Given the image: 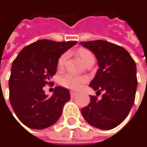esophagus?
I'll list each match as a JSON object with an SVG mask.
<instances>
[{"label": "esophagus", "instance_id": "34e87169", "mask_svg": "<svg viewBox=\"0 0 147 147\" xmlns=\"http://www.w3.org/2000/svg\"><path fill=\"white\" fill-rule=\"evenodd\" d=\"M76 95H77V92H75V91H70V96L71 97H74Z\"/></svg>", "mask_w": 147, "mask_h": 147}]
</instances>
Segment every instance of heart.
<instances>
[{
  "mask_svg": "<svg viewBox=\"0 0 147 147\" xmlns=\"http://www.w3.org/2000/svg\"><path fill=\"white\" fill-rule=\"evenodd\" d=\"M78 56L79 57V58L82 60V62L84 63L90 57H94L93 54L91 53V51H90L88 49L85 48H79L77 51ZM67 58V54L66 53H63L57 59V67L58 69H62L64 67V63ZM88 81V78L85 77H82V76H75V75H71V74H68L65 75L63 77H62L59 80V84L69 90H80Z\"/></svg>",
  "mask_w": 147,
  "mask_h": 147,
  "instance_id": "obj_1",
  "label": "heart"
}]
</instances>
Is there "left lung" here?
I'll return each instance as SVG.
<instances>
[{
  "label": "left lung",
  "mask_w": 147,
  "mask_h": 147,
  "mask_svg": "<svg viewBox=\"0 0 147 147\" xmlns=\"http://www.w3.org/2000/svg\"><path fill=\"white\" fill-rule=\"evenodd\" d=\"M96 57L99 69L90 86L98 94L99 100L90 96V102L81 109L86 121L97 128L112 129L128 115L135 100L137 89L136 64L123 47L105 40L80 42Z\"/></svg>",
  "instance_id": "left-lung-1"
}]
</instances>
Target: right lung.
Here are the masks:
<instances>
[{"instance_id": "1", "label": "right lung", "mask_w": 147, "mask_h": 147, "mask_svg": "<svg viewBox=\"0 0 147 147\" xmlns=\"http://www.w3.org/2000/svg\"><path fill=\"white\" fill-rule=\"evenodd\" d=\"M77 41L56 42L41 39L24 47L13 60L8 81L9 100L18 119L27 127L44 129L51 127L62 115L69 91L56 87L50 97L44 87L57 71L58 57Z\"/></svg>"}]
</instances>
